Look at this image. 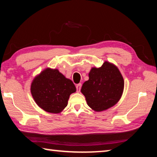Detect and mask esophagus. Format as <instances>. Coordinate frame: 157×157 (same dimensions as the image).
I'll list each match as a JSON object with an SVG mask.
<instances>
[{"instance_id":"obj_1","label":"esophagus","mask_w":157,"mask_h":157,"mask_svg":"<svg viewBox=\"0 0 157 157\" xmlns=\"http://www.w3.org/2000/svg\"><path fill=\"white\" fill-rule=\"evenodd\" d=\"M81 87H82V84H77V85H76L77 92H79V91H80Z\"/></svg>"}]
</instances>
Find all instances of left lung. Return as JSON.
Instances as JSON below:
<instances>
[{"label":"left lung","mask_w":157,"mask_h":157,"mask_svg":"<svg viewBox=\"0 0 157 157\" xmlns=\"http://www.w3.org/2000/svg\"><path fill=\"white\" fill-rule=\"evenodd\" d=\"M89 77V80L82 85L81 92L93 110H107L120 100L124 79L116 66L105 62L100 68H92Z\"/></svg>","instance_id":"obj_1"}]
</instances>
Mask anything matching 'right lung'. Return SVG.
<instances>
[{"label":"right lung","mask_w":157,"mask_h":157,"mask_svg":"<svg viewBox=\"0 0 157 157\" xmlns=\"http://www.w3.org/2000/svg\"><path fill=\"white\" fill-rule=\"evenodd\" d=\"M30 91L39 107L47 112L58 113L67 106L70 95L76 91V88L58 69L47 68L34 78Z\"/></svg>","instance_id":"obj_1"}]
</instances>
